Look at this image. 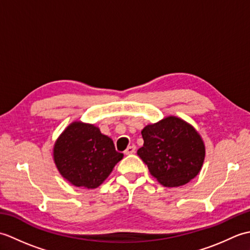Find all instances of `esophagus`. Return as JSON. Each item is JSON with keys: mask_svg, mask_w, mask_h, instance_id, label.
<instances>
[{"mask_svg": "<svg viewBox=\"0 0 250 250\" xmlns=\"http://www.w3.org/2000/svg\"><path fill=\"white\" fill-rule=\"evenodd\" d=\"M135 152V146H129L125 150V155H132V153Z\"/></svg>", "mask_w": 250, "mask_h": 250, "instance_id": "obj_1", "label": "esophagus"}]
</instances>
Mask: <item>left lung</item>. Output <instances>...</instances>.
<instances>
[{
	"label": "left lung",
	"mask_w": 250,
	"mask_h": 250,
	"mask_svg": "<svg viewBox=\"0 0 250 250\" xmlns=\"http://www.w3.org/2000/svg\"><path fill=\"white\" fill-rule=\"evenodd\" d=\"M144 144L137 155L164 187L188 184L201 171L205 145L192 125L176 116L164 117L142 130Z\"/></svg>",
	"instance_id": "1"
}]
</instances>
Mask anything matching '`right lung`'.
<instances>
[{
  "label": "right lung",
  "instance_id": "right-lung-1",
  "mask_svg": "<svg viewBox=\"0 0 250 250\" xmlns=\"http://www.w3.org/2000/svg\"><path fill=\"white\" fill-rule=\"evenodd\" d=\"M54 162L61 176L75 187L98 188L124 155L113 140L92 124L73 121L54 145Z\"/></svg>",
  "mask_w": 250,
  "mask_h": 250
}]
</instances>
